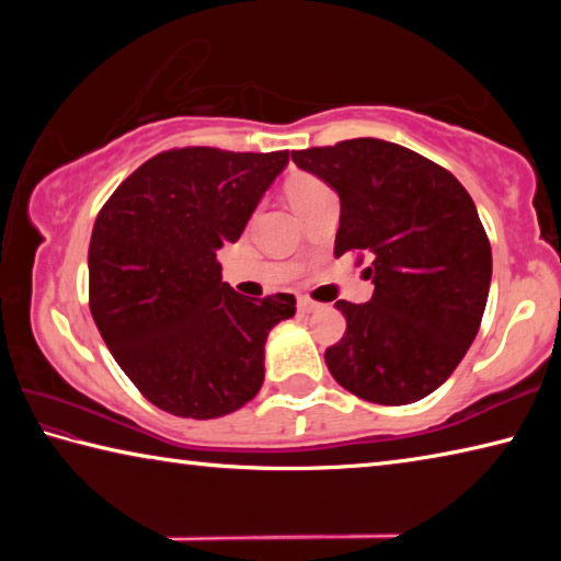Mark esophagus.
<instances>
[{
    "mask_svg": "<svg viewBox=\"0 0 561 561\" xmlns=\"http://www.w3.org/2000/svg\"><path fill=\"white\" fill-rule=\"evenodd\" d=\"M297 307H299V311H301V314H311V311H317V309H321V304H317V301H311V299H307V297H299V301H297Z\"/></svg>",
    "mask_w": 561,
    "mask_h": 561,
    "instance_id": "34e87169",
    "label": "esophagus"
}]
</instances>
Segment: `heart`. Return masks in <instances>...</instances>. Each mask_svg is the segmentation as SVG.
<instances>
[{
  "instance_id": "heart-1",
  "label": "heart",
  "mask_w": 561,
  "mask_h": 561,
  "mask_svg": "<svg viewBox=\"0 0 561 561\" xmlns=\"http://www.w3.org/2000/svg\"><path fill=\"white\" fill-rule=\"evenodd\" d=\"M321 190H327V185L321 183L319 178L314 175H307V173H299L287 180V185H284V195H287V201L291 207H297L299 203L307 201V197L321 193Z\"/></svg>"
}]
</instances>
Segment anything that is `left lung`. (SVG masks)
<instances>
[{
  "instance_id": "1",
  "label": "left lung",
  "mask_w": 561,
  "mask_h": 561,
  "mask_svg": "<svg viewBox=\"0 0 561 561\" xmlns=\"http://www.w3.org/2000/svg\"><path fill=\"white\" fill-rule=\"evenodd\" d=\"M291 160L336 190V257H371L374 297L334 304L346 331L324 354L331 376L371 403L421 401L458 368L485 314L492 252L472 197L433 160L378 138Z\"/></svg>"
}]
</instances>
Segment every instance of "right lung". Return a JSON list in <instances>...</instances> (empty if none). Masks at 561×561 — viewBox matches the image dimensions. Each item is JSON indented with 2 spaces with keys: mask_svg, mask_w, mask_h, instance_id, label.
Here are the masks:
<instances>
[{
  "mask_svg": "<svg viewBox=\"0 0 561 561\" xmlns=\"http://www.w3.org/2000/svg\"><path fill=\"white\" fill-rule=\"evenodd\" d=\"M289 150L175 148L146 160L101 207L89 247V307L140 393L180 417H220L260 393L264 344L294 294L247 299L217 250L240 240Z\"/></svg>",
  "mask_w": 561,
  "mask_h": 561,
  "instance_id": "add662e5",
  "label": "right lung"
}]
</instances>
